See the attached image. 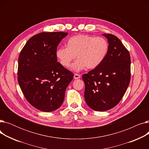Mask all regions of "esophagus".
Instances as JSON below:
<instances>
[{
  "label": "esophagus",
  "instance_id": "1",
  "mask_svg": "<svg viewBox=\"0 0 149 149\" xmlns=\"http://www.w3.org/2000/svg\"><path fill=\"white\" fill-rule=\"evenodd\" d=\"M80 77H81V75L80 74H75L74 75V79H79Z\"/></svg>",
  "mask_w": 149,
  "mask_h": 149
}]
</instances>
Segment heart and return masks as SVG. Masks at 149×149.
I'll list each match as a JSON object with an SVG mask.
<instances>
[{
	"label": "heart",
	"mask_w": 149,
	"mask_h": 149,
	"mask_svg": "<svg viewBox=\"0 0 149 149\" xmlns=\"http://www.w3.org/2000/svg\"><path fill=\"white\" fill-rule=\"evenodd\" d=\"M107 51L108 43L103 37L79 34L69 39L67 47L58 48L56 57L61 65L68 68L77 56L78 60L73 64L72 69L79 71L85 67L93 69L98 66Z\"/></svg>",
	"instance_id": "obj_1"
}]
</instances>
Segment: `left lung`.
<instances>
[{"label": "left lung", "mask_w": 149, "mask_h": 149, "mask_svg": "<svg viewBox=\"0 0 149 149\" xmlns=\"http://www.w3.org/2000/svg\"><path fill=\"white\" fill-rule=\"evenodd\" d=\"M109 43L106 56L97 68L83 75L86 103L96 111H106L118 104L130 80V57L120 39L103 34Z\"/></svg>", "instance_id": "left-lung-1"}]
</instances>
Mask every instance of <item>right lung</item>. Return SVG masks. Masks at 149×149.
<instances>
[{
    "label": "right lung",
    "instance_id": "obj_1",
    "mask_svg": "<svg viewBox=\"0 0 149 149\" xmlns=\"http://www.w3.org/2000/svg\"><path fill=\"white\" fill-rule=\"evenodd\" d=\"M68 35L43 32L30 38L20 51L18 83L28 102L43 112L59 108L74 74L57 62V46Z\"/></svg>",
    "mask_w": 149,
    "mask_h": 149
}]
</instances>
